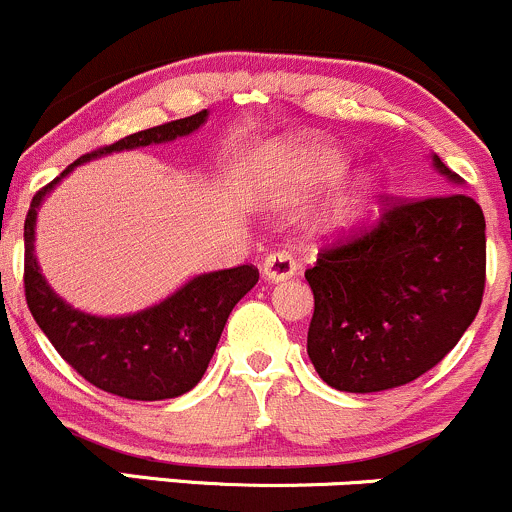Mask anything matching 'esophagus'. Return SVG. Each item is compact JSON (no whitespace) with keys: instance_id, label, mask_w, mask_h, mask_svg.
I'll return each mask as SVG.
<instances>
[{"instance_id":"esophagus-1","label":"esophagus","mask_w":512,"mask_h":512,"mask_svg":"<svg viewBox=\"0 0 512 512\" xmlns=\"http://www.w3.org/2000/svg\"><path fill=\"white\" fill-rule=\"evenodd\" d=\"M294 272H297V262H294V257L289 252H270L265 257V262H262V277L267 282H284Z\"/></svg>"}]
</instances>
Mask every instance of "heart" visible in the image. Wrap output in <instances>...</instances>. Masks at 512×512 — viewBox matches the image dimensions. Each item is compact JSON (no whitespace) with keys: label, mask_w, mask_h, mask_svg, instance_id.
<instances>
[{"label":"heart","mask_w":512,"mask_h":512,"mask_svg":"<svg viewBox=\"0 0 512 512\" xmlns=\"http://www.w3.org/2000/svg\"><path fill=\"white\" fill-rule=\"evenodd\" d=\"M351 159L338 144L321 137H289L274 142L257 159V198L279 208H294L336 186L346 176ZM375 196V179L358 176L331 198L316 215L314 230L341 235L355 228Z\"/></svg>","instance_id":"b5f03b06"}]
</instances>
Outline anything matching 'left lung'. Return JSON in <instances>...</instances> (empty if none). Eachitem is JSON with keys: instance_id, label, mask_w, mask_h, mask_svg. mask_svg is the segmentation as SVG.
Wrapping results in <instances>:
<instances>
[{"instance_id": "left-lung-1", "label": "left lung", "mask_w": 512, "mask_h": 512, "mask_svg": "<svg viewBox=\"0 0 512 512\" xmlns=\"http://www.w3.org/2000/svg\"><path fill=\"white\" fill-rule=\"evenodd\" d=\"M449 188L390 206L368 233L306 270L314 292L306 353L326 385L383 392L417 380L459 343L486 284V220L437 154Z\"/></svg>"}]
</instances>
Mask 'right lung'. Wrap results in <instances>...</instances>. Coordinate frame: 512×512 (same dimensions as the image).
Masks as SVG:
<instances>
[{
    "mask_svg": "<svg viewBox=\"0 0 512 512\" xmlns=\"http://www.w3.org/2000/svg\"><path fill=\"white\" fill-rule=\"evenodd\" d=\"M208 110L142 129L100 152L73 161L61 176L41 188L24 223V289L31 316L61 358L88 383L127 400H171L193 390L211 363L225 321L238 301L260 279L252 265L203 272L174 294L142 311L98 316L68 304L53 292L36 260V218L41 203L80 164L152 144H169L206 125Z\"/></svg>",
    "mask_w": 512,
    "mask_h": 512,
    "instance_id": "add662e5",
    "label": "right lung"
}]
</instances>
